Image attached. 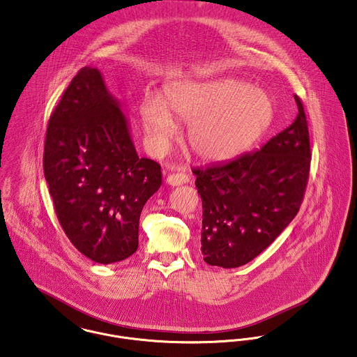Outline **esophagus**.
Wrapping results in <instances>:
<instances>
[{
  "instance_id": "esophagus-1",
  "label": "esophagus",
  "mask_w": 357,
  "mask_h": 357,
  "mask_svg": "<svg viewBox=\"0 0 357 357\" xmlns=\"http://www.w3.org/2000/svg\"><path fill=\"white\" fill-rule=\"evenodd\" d=\"M186 182H189V176L183 172L169 174L167 176V183L169 186H181V185H185Z\"/></svg>"
}]
</instances>
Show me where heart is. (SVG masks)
Instances as JSON below:
<instances>
[{"label":"heart","instance_id":"1","mask_svg":"<svg viewBox=\"0 0 357 357\" xmlns=\"http://www.w3.org/2000/svg\"><path fill=\"white\" fill-rule=\"evenodd\" d=\"M140 113L151 147L165 151L176 135L174 116L189 121L188 144L204 160L224 162L244 153L270 128L273 100L238 79L172 84L163 96L149 90Z\"/></svg>","mask_w":357,"mask_h":357}]
</instances>
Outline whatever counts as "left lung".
<instances>
[{
  "instance_id": "left-lung-1",
  "label": "left lung",
  "mask_w": 357,
  "mask_h": 357,
  "mask_svg": "<svg viewBox=\"0 0 357 357\" xmlns=\"http://www.w3.org/2000/svg\"><path fill=\"white\" fill-rule=\"evenodd\" d=\"M294 98L298 114L293 124L260 149L192 169L202 199L201 252L210 266L247 264L296 215L312 153L303 105L298 96Z\"/></svg>"
}]
</instances>
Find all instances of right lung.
<instances>
[{"instance_id": "obj_1", "label": "right lung", "mask_w": 357, "mask_h": 357, "mask_svg": "<svg viewBox=\"0 0 357 357\" xmlns=\"http://www.w3.org/2000/svg\"><path fill=\"white\" fill-rule=\"evenodd\" d=\"M44 176L74 247L110 264L139 247V220L162 185L160 166L139 158L123 105L98 68L86 66L50 117Z\"/></svg>"}]
</instances>
